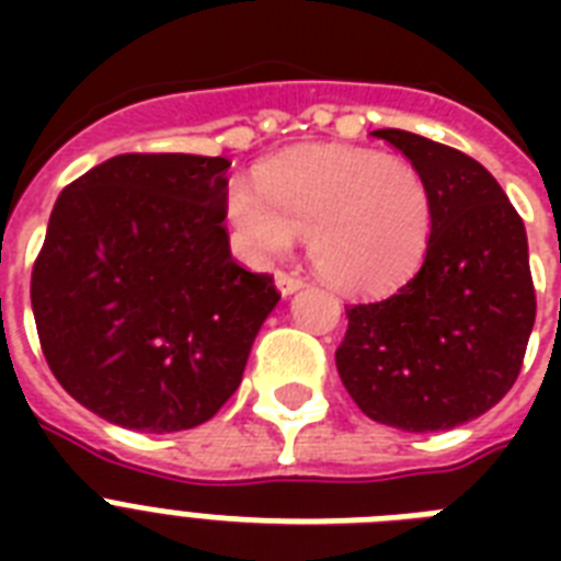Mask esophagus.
I'll return each mask as SVG.
<instances>
[{
	"mask_svg": "<svg viewBox=\"0 0 561 561\" xmlns=\"http://www.w3.org/2000/svg\"><path fill=\"white\" fill-rule=\"evenodd\" d=\"M276 288H279L282 297H290L294 290L302 288V279H299V276H294V273L279 271V273H276Z\"/></svg>",
	"mask_w": 561,
	"mask_h": 561,
	"instance_id": "34e87169",
	"label": "esophagus"
}]
</instances>
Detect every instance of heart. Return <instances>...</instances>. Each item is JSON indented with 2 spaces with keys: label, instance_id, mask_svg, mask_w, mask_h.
I'll return each mask as SVG.
<instances>
[{
  "label": "heart",
  "instance_id": "heart-1",
  "mask_svg": "<svg viewBox=\"0 0 561 561\" xmlns=\"http://www.w3.org/2000/svg\"><path fill=\"white\" fill-rule=\"evenodd\" d=\"M232 180L227 218L253 262L279 259L306 236L308 259L332 288L383 294L422 264L434 194L404 157L358 145H306Z\"/></svg>",
  "mask_w": 561,
  "mask_h": 561
}]
</instances>
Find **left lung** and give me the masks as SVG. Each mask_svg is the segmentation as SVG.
<instances>
[{"label":"left lung","mask_w":561,"mask_h":561,"mask_svg":"<svg viewBox=\"0 0 561 561\" xmlns=\"http://www.w3.org/2000/svg\"><path fill=\"white\" fill-rule=\"evenodd\" d=\"M434 194L425 262L378 302L346 308L334 352L343 387L375 422L448 431L504 399L536 323L527 232L504 188L469 153L408 130H373Z\"/></svg>","instance_id":"1"}]
</instances>
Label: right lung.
Returning a JSON list of instances; mask_svg holds the SVG:
<instances>
[{
	"mask_svg": "<svg viewBox=\"0 0 561 561\" xmlns=\"http://www.w3.org/2000/svg\"><path fill=\"white\" fill-rule=\"evenodd\" d=\"M224 157L122 153L60 192L31 271L39 346L113 425H203L238 390L279 290L229 253Z\"/></svg>",
	"mask_w": 561,
	"mask_h": 561,
	"instance_id": "add662e5",
	"label": "right lung"
}]
</instances>
